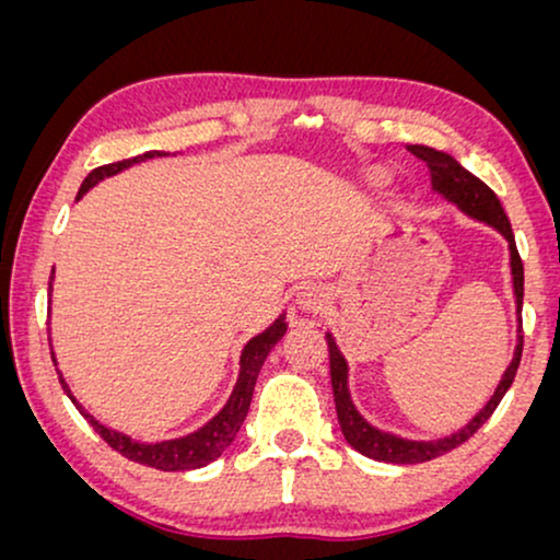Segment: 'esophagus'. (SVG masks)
I'll use <instances>...</instances> for the list:
<instances>
[{"label":"esophagus","instance_id":"esophagus-1","mask_svg":"<svg viewBox=\"0 0 560 560\" xmlns=\"http://www.w3.org/2000/svg\"><path fill=\"white\" fill-rule=\"evenodd\" d=\"M295 303L298 308L305 313H318L324 311V305L328 303V293L324 285H318V282H308V285H303L295 293Z\"/></svg>","mask_w":560,"mask_h":560}]
</instances>
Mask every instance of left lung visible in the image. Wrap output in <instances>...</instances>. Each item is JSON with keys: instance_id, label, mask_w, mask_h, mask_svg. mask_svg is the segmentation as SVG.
Here are the masks:
<instances>
[{"instance_id": "1", "label": "left lung", "mask_w": 560, "mask_h": 560, "mask_svg": "<svg viewBox=\"0 0 560 560\" xmlns=\"http://www.w3.org/2000/svg\"><path fill=\"white\" fill-rule=\"evenodd\" d=\"M408 150L412 155L423 160L431 171V188L433 194H439L441 198H446L448 203H454L458 211L466 213L469 219H477L481 224L492 226L494 232H500L508 242L510 249V275H512V295H515V313H517V339H515V351H512V359L508 364V370L502 372L500 382H497L494 393L489 400L485 402L477 416H474L469 423L458 428L451 435H443V439H433V441H412V439H402V435L382 431V428L372 425L362 412L357 410L354 400H351L349 393V362L347 357L341 354L339 343H336L334 334L326 331V341H328V362H331V387H334V402H336V416H339V425L343 439L351 448H357L359 454L366 458H374V462H385V464H420V462H431L435 456L448 454L451 448L462 446L466 439H471L474 433L479 431L481 425L487 423V418L492 416L497 405L508 393L512 382H515L517 366H520V357H523V259L517 255L515 247V234H512L510 219L504 213L500 198L494 196V190L481 183L477 175L466 171V167L458 163L454 155L443 150H433L428 144H408Z\"/></svg>"}]
</instances>
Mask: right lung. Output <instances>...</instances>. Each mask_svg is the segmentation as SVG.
Returning <instances> with one entry per match:
<instances>
[{
	"label": "right lung",
	"mask_w": 560,
	"mask_h": 560,
	"mask_svg": "<svg viewBox=\"0 0 560 560\" xmlns=\"http://www.w3.org/2000/svg\"><path fill=\"white\" fill-rule=\"evenodd\" d=\"M165 155H167V152L150 150V152H144V155L121 160V163L96 167V171H91L86 175V180L81 183V190H79V196H75V201H81V198L86 196L98 180L112 178V175L127 171V167H132L137 163H144V160L165 158ZM52 272H56V267H52ZM48 290H52V282L48 285ZM285 331H288L285 313H280V316L275 318L272 324L265 328V331L252 336V339L244 343V349L240 354V374H236L234 389H232V395H229V400L224 402V408H221L211 420H206L201 428H196V431H190L186 435H178V439L148 443V441H137V439H132V435L117 431V428L104 425L102 420L91 416V412L83 408L79 400H75L71 387H68V382H66L63 372H60V370H58V380H60V385H63L66 395L71 397V402L75 405V408H79L81 416L86 418L91 425H94V431L102 435V439L109 443L114 451H119L121 456H127L129 462H137L142 466H152V469H160V471L201 469V466L217 462V458L234 443L236 433H240V428L244 423V418H247L252 393H255L257 374H259V370H262V364H265L267 354H270V349L282 339V336H285ZM50 354H52V364L58 366L56 351H50Z\"/></svg>",
	"instance_id": "1"
}]
</instances>
